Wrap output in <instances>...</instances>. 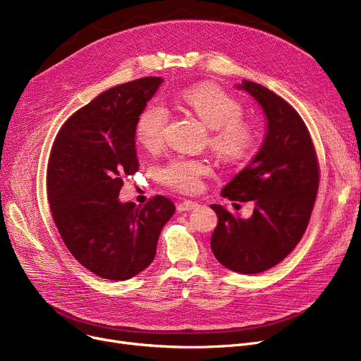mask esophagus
I'll return each mask as SVG.
<instances>
[{"instance_id":"obj_1","label":"esophagus","mask_w":361,"mask_h":361,"mask_svg":"<svg viewBox=\"0 0 361 361\" xmlns=\"http://www.w3.org/2000/svg\"><path fill=\"white\" fill-rule=\"evenodd\" d=\"M197 206H199V203H196V202H192V200H184V202H181V203H178V204H177V209H178V212H188V211H193V209H196Z\"/></svg>"}]
</instances>
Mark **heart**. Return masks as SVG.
Here are the masks:
<instances>
[{
  "label": "heart",
  "mask_w": 361,
  "mask_h": 361,
  "mask_svg": "<svg viewBox=\"0 0 361 361\" xmlns=\"http://www.w3.org/2000/svg\"><path fill=\"white\" fill-rule=\"evenodd\" d=\"M181 99L211 128L209 146L219 159L238 164L250 158L256 143L255 128L240 120L243 108L228 93L214 85H197L187 89ZM166 123V108L158 102L149 104L136 123L139 143L147 149L158 147L162 143ZM207 169L203 161L173 158L157 169V178L173 190L193 193L200 188L202 177Z\"/></svg>",
  "instance_id": "heart-1"
}]
</instances>
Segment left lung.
<instances>
[{
  "label": "left lung",
  "mask_w": 361,
  "mask_h": 361,
  "mask_svg": "<svg viewBox=\"0 0 361 361\" xmlns=\"http://www.w3.org/2000/svg\"><path fill=\"white\" fill-rule=\"evenodd\" d=\"M235 87L262 106L267 135L250 164L221 192L230 200L253 202V215L243 219L212 204L218 225L211 249L225 268L259 274L286 259L305 234L319 188V164L310 133L288 102L255 82Z\"/></svg>",
  "instance_id": "8db88e82"
}]
</instances>
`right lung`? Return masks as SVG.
<instances>
[{
  "label": "right lung",
  "instance_id": "obj_1",
  "mask_svg": "<svg viewBox=\"0 0 361 361\" xmlns=\"http://www.w3.org/2000/svg\"><path fill=\"white\" fill-rule=\"evenodd\" d=\"M164 80L143 78L111 87L80 108L56 136L48 162L51 214L68 252L94 275L124 281L157 255L176 206L155 196L123 203V177L139 169L136 123Z\"/></svg>",
  "mask_w": 361,
  "mask_h": 361
}]
</instances>
